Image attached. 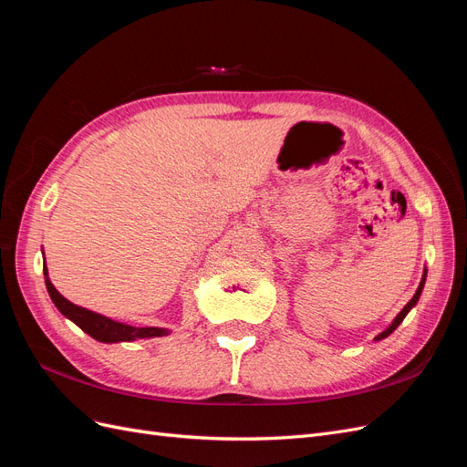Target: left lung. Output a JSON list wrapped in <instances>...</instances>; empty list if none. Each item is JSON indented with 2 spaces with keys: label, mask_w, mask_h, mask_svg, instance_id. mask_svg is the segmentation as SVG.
Listing matches in <instances>:
<instances>
[{
  "label": "left lung",
  "mask_w": 467,
  "mask_h": 467,
  "mask_svg": "<svg viewBox=\"0 0 467 467\" xmlns=\"http://www.w3.org/2000/svg\"><path fill=\"white\" fill-rule=\"evenodd\" d=\"M425 276H427V273H425ZM425 276H422V280H420V285H419V288H417V292H415V296H413V298L411 300H409V304L401 309V312H400V316L398 317H395L393 319V323L389 325V327L384 331V333H379L378 337H376V341H379V338H386L389 333H393L395 329H398V325L405 319V316L409 314V309H411L417 302H419V296H420V292H422V286H425Z\"/></svg>",
  "instance_id": "1"
}]
</instances>
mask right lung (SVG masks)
<instances>
[{"mask_svg": "<svg viewBox=\"0 0 467 467\" xmlns=\"http://www.w3.org/2000/svg\"><path fill=\"white\" fill-rule=\"evenodd\" d=\"M45 275H47V288H48V294H50L54 306L58 307L67 319H72L78 325V327H81L88 335L97 338V341L119 343V341H134V338L163 337V335L169 333L167 329H160V327H132V325L112 321L105 316L93 314L86 307H79L72 302H67L64 296L54 288L52 282L48 280L47 268H45Z\"/></svg>", "mask_w": 467, "mask_h": 467, "instance_id": "1", "label": "right lung"}]
</instances>
